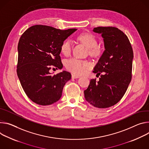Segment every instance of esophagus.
Here are the masks:
<instances>
[{"label": "esophagus", "instance_id": "34e87169", "mask_svg": "<svg viewBox=\"0 0 149 149\" xmlns=\"http://www.w3.org/2000/svg\"><path fill=\"white\" fill-rule=\"evenodd\" d=\"M72 79H77V78H79V77H80V76L72 74Z\"/></svg>", "mask_w": 149, "mask_h": 149}]
</instances>
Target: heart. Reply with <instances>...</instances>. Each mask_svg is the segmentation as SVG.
<instances>
[{"label": "heart", "instance_id": "obj_1", "mask_svg": "<svg viewBox=\"0 0 149 149\" xmlns=\"http://www.w3.org/2000/svg\"><path fill=\"white\" fill-rule=\"evenodd\" d=\"M77 40L88 48L89 55L98 56L101 54V49L97 45V40L92 34L89 33L81 34L78 36ZM60 49L64 56H69L72 51L71 41L69 40L63 41L61 45ZM65 66L70 72L76 74H81L90 68L91 64L86 61L72 58L65 61Z\"/></svg>", "mask_w": 149, "mask_h": 149}]
</instances>
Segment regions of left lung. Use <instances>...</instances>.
Here are the masks:
<instances>
[{"mask_svg":"<svg viewBox=\"0 0 149 149\" xmlns=\"http://www.w3.org/2000/svg\"><path fill=\"white\" fill-rule=\"evenodd\" d=\"M93 31L101 34L105 49L93 70L101 77L97 81L91 79L84 94L90 104L105 108L117 104L127 90L132 78L133 50L127 36L117 28L99 26Z\"/></svg>","mask_w":149,"mask_h":149,"instance_id":"1","label":"left lung"}]
</instances>
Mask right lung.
Wrapping results in <instances>:
<instances>
[{
    "mask_svg": "<svg viewBox=\"0 0 149 149\" xmlns=\"http://www.w3.org/2000/svg\"><path fill=\"white\" fill-rule=\"evenodd\" d=\"M77 29L60 30L36 25L27 29L18 45L17 74L21 86L30 100L40 105L58 101L71 74L63 71L51 75L52 68H63L60 53L62 42ZM54 69V68H53Z\"/></svg>",
    "mask_w": 149,
    "mask_h": 149,
    "instance_id": "right-lung-1",
    "label": "right lung"
}]
</instances>
